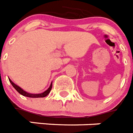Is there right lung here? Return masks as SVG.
Wrapping results in <instances>:
<instances>
[{
	"label": "right lung",
	"instance_id": "add662e5",
	"mask_svg": "<svg viewBox=\"0 0 133 133\" xmlns=\"http://www.w3.org/2000/svg\"><path fill=\"white\" fill-rule=\"evenodd\" d=\"M9 82H11V85L14 87V89H16V90L19 93H20V94H21V95H23V96L28 97H34H34H46V95H48L49 93H50V91H51V90L52 89V83H51V85H50L49 88L46 91H44V93H40V94H31V93H27V92H26V91H23L21 87H18V86H17L16 84H15L14 83V82H13L10 79H9Z\"/></svg>",
	"mask_w": 133,
	"mask_h": 133
}]
</instances>
